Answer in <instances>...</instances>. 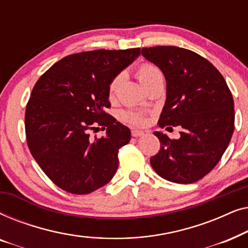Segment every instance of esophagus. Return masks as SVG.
<instances>
[{"instance_id": "esophagus-1", "label": "esophagus", "mask_w": 248, "mask_h": 248, "mask_svg": "<svg viewBox=\"0 0 248 248\" xmlns=\"http://www.w3.org/2000/svg\"><path fill=\"white\" fill-rule=\"evenodd\" d=\"M131 134H132V137H134V138H139V137H142V135H144V132H142V131H138V130H133L131 132Z\"/></svg>"}]
</instances>
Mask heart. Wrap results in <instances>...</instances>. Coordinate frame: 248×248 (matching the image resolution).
Wrapping results in <instances>:
<instances>
[{"instance_id": "obj_1", "label": "heart", "mask_w": 248, "mask_h": 248, "mask_svg": "<svg viewBox=\"0 0 248 248\" xmlns=\"http://www.w3.org/2000/svg\"><path fill=\"white\" fill-rule=\"evenodd\" d=\"M135 74H137L138 79L140 82L143 84L145 88H148L151 83H154L155 81L164 79V76H162L161 71L159 70L158 66H155V64L144 62L140 64L135 70ZM124 78V73H118L116 77H114L111 81L108 84L107 88V94L108 99L114 100L115 97H116L118 87L122 82ZM121 118L126 123L134 125V126H141V125L145 124V115L142 113V111L139 110H124L123 113L121 114Z\"/></svg>"}]
</instances>
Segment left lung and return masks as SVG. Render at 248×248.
Segmentation results:
<instances>
[{
    "instance_id": "8db88e82",
    "label": "left lung",
    "mask_w": 248,
    "mask_h": 248,
    "mask_svg": "<svg viewBox=\"0 0 248 248\" xmlns=\"http://www.w3.org/2000/svg\"><path fill=\"white\" fill-rule=\"evenodd\" d=\"M141 53L160 67L167 82V99L158 125L182 127L177 140L155 132L160 150L150 158V164L169 182H198L216 167L232 140V91L217 67L192 50L155 46L144 47Z\"/></svg>"
}]
</instances>
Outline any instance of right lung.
Returning a JSON list of instances; mask_svg holds the SVG:
<instances>
[{
    "instance_id": "right-lung-1",
    "label": "right lung",
    "mask_w": 248,
    "mask_h": 248,
    "mask_svg": "<svg viewBox=\"0 0 248 248\" xmlns=\"http://www.w3.org/2000/svg\"><path fill=\"white\" fill-rule=\"evenodd\" d=\"M140 48L96 49L63 57L37 80L27 103V144L56 186L72 194L106 185L118 167V150L130 128L106 113L108 84ZM101 126L107 137L89 132Z\"/></svg>"
}]
</instances>
